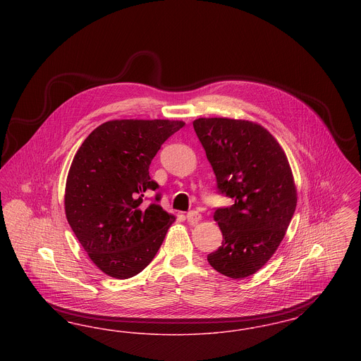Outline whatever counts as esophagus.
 Returning <instances> with one entry per match:
<instances>
[{"mask_svg":"<svg viewBox=\"0 0 361 361\" xmlns=\"http://www.w3.org/2000/svg\"><path fill=\"white\" fill-rule=\"evenodd\" d=\"M200 219H202V214L197 211H189L187 214V221L189 224H196L200 222Z\"/></svg>","mask_w":361,"mask_h":361,"instance_id":"1","label":"esophagus"}]
</instances>
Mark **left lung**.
Segmentation results:
<instances>
[{"label":"left lung","mask_w":361,"mask_h":361,"mask_svg":"<svg viewBox=\"0 0 361 361\" xmlns=\"http://www.w3.org/2000/svg\"><path fill=\"white\" fill-rule=\"evenodd\" d=\"M193 128L218 192L234 200L214 214L224 240L207 259L227 277L253 275L274 256L296 208L287 155L269 131L253 121L200 118Z\"/></svg>","instance_id":"left-lung-1"}]
</instances>
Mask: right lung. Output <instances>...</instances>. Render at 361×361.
Returning <instances> with one entry per match:
<instances>
[{"instance_id": "right-lung-1", "label": "right lung", "mask_w": 361, "mask_h": 361, "mask_svg": "<svg viewBox=\"0 0 361 361\" xmlns=\"http://www.w3.org/2000/svg\"><path fill=\"white\" fill-rule=\"evenodd\" d=\"M178 121H111L86 137L70 166L65 211L89 258L105 275L128 279L142 272L174 222L162 207L143 203L158 189L149 168Z\"/></svg>"}]
</instances>
